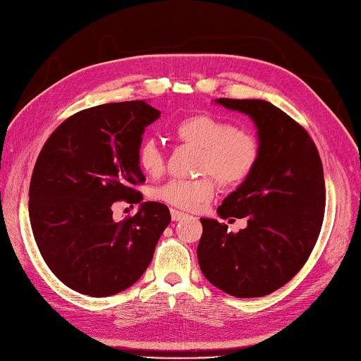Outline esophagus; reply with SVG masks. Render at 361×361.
Wrapping results in <instances>:
<instances>
[{
    "label": "esophagus",
    "instance_id": "obj_1",
    "mask_svg": "<svg viewBox=\"0 0 361 361\" xmlns=\"http://www.w3.org/2000/svg\"><path fill=\"white\" fill-rule=\"evenodd\" d=\"M182 217H185L184 212L177 211V209H171V219L174 220V222H177V220H180Z\"/></svg>",
    "mask_w": 361,
    "mask_h": 361
}]
</instances>
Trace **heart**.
Returning <instances> with one entry per match:
<instances>
[{"label":"heart","mask_w":361,"mask_h":361,"mask_svg":"<svg viewBox=\"0 0 361 361\" xmlns=\"http://www.w3.org/2000/svg\"><path fill=\"white\" fill-rule=\"evenodd\" d=\"M174 135L182 142L200 150L198 171L211 174L220 185L235 187L247 179L260 155V144L254 133L235 128L231 123L209 114H197L179 120ZM137 166L144 174L158 177L163 173L164 157L154 139H145L137 147ZM216 192L211 177L171 179L154 190V198L177 209L195 211L209 201Z\"/></svg>","instance_id":"obj_1"}]
</instances>
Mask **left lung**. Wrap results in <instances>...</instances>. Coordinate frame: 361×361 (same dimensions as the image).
I'll return each mask as SVG.
<instances>
[{"label": "left lung", "mask_w": 361, "mask_h": 361, "mask_svg": "<svg viewBox=\"0 0 361 361\" xmlns=\"http://www.w3.org/2000/svg\"><path fill=\"white\" fill-rule=\"evenodd\" d=\"M214 103L254 122L260 155L217 209L220 219L245 217L247 226L228 233L216 219H200L198 263L222 292L260 298L286 286L311 255L324 222V168L311 136L279 107L263 99Z\"/></svg>", "instance_id": "left-lung-1"}]
</instances>
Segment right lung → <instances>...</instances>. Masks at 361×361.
<instances>
[{
  "label": "right lung",
  "instance_id": "add662e5",
  "mask_svg": "<svg viewBox=\"0 0 361 361\" xmlns=\"http://www.w3.org/2000/svg\"><path fill=\"white\" fill-rule=\"evenodd\" d=\"M145 101L84 109L56 128L37 157L30 184V222L44 262L66 287L104 298L131 287L152 262L171 222L169 209L144 201L117 223L114 200L141 202L145 177L137 147L160 118Z\"/></svg>",
  "mask_w": 361,
  "mask_h": 361
}]
</instances>
